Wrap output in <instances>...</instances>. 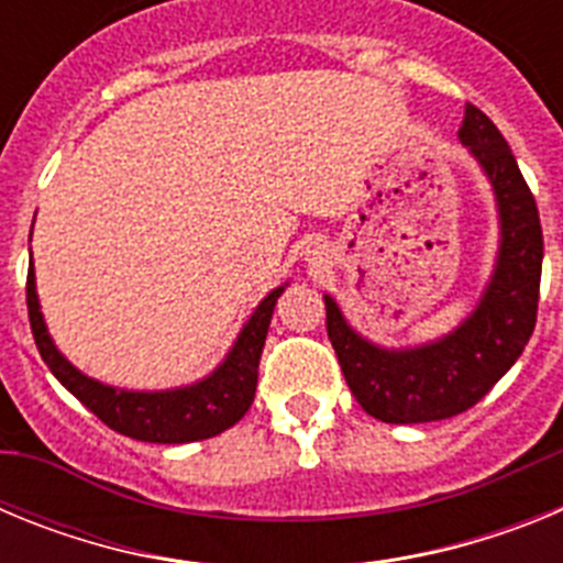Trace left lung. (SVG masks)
<instances>
[{"instance_id": "left-lung-1", "label": "left lung", "mask_w": 563, "mask_h": 563, "mask_svg": "<svg viewBox=\"0 0 563 563\" xmlns=\"http://www.w3.org/2000/svg\"><path fill=\"white\" fill-rule=\"evenodd\" d=\"M462 146L485 172L499 213L494 273L474 312L420 346H380L352 330L335 298L324 296L327 335L361 409L383 422H434L462 415L519 361L539 312L544 239L533 194L494 121L465 103Z\"/></svg>"}]
</instances>
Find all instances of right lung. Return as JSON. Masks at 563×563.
<instances>
[{
  "label": "right lung",
  "instance_id": "obj_1",
  "mask_svg": "<svg viewBox=\"0 0 563 563\" xmlns=\"http://www.w3.org/2000/svg\"><path fill=\"white\" fill-rule=\"evenodd\" d=\"M285 287L287 285L276 287L258 301L256 310L239 330L228 355L222 357V363L211 375L197 383H188V386H174V389H118V386L96 380V377L84 375L78 366H73L58 352V346L49 338L47 324H44L33 258H30L27 271L30 330H33L47 369L58 377V383L69 395H76L98 420L107 422L109 429L141 442L180 445V442H197L222 434L231 426H236L251 409L258 383V357H262V346H265L273 307H276L278 296L285 292Z\"/></svg>",
  "mask_w": 563,
  "mask_h": 563
}]
</instances>
